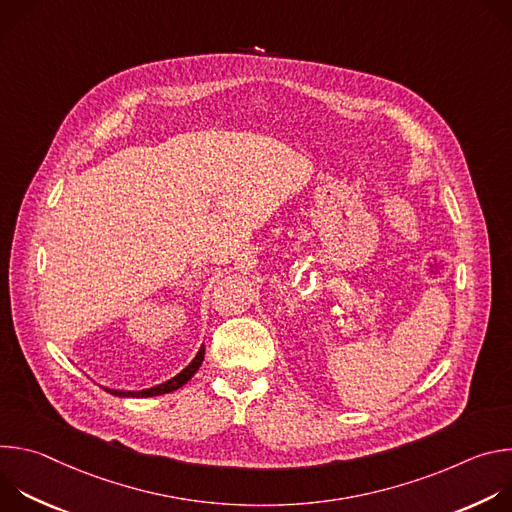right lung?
I'll use <instances>...</instances> for the list:
<instances>
[{
  "mask_svg": "<svg viewBox=\"0 0 512 512\" xmlns=\"http://www.w3.org/2000/svg\"><path fill=\"white\" fill-rule=\"evenodd\" d=\"M202 360H204V346L198 350V354L194 356V360L188 364V367H186L180 375H176L174 379H170V381H166V383H162V385H158V387L143 389V391H115V389H105V391H109L111 395H117V397H156V395L172 393V391L180 389L182 385H186V383L194 377V373L200 369Z\"/></svg>",
  "mask_w": 512,
  "mask_h": 512,
  "instance_id": "obj_1",
  "label": "right lung"
}]
</instances>
